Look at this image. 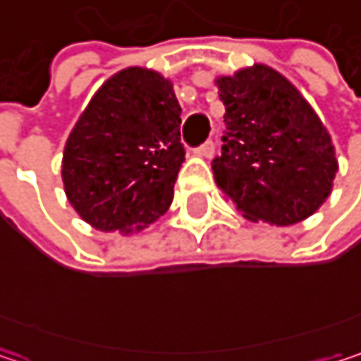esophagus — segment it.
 Instances as JSON below:
<instances>
[{"instance_id": "obj_1", "label": "esophagus", "mask_w": 361, "mask_h": 361, "mask_svg": "<svg viewBox=\"0 0 361 361\" xmlns=\"http://www.w3.org/2000/svg\"><path fill=\"white\" fill-rule=\"evenodd\" d=\"M194 152H196L198 157H202V159H211V157L215 154V144H213V142H204V144L198 146Z\"/></svg>"}]
</instances>
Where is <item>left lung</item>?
Masks as SVG:
<instances>
[{
  "mask_svg": "<svg viewBox=\"0 0 361 361\" xmlns=\"http://www.w3.org/2000/svg\"><path fill=\"white\" fill-rule=\"evenodd\" d=\"M226 106L221 157L213 176L249 221L293 226L332 192L336 152L324 123L301 92L267 64L215 79Z\"/></svg>",
  "mask_w": 361,
  "mask_h": 361,
  "instance_id": "8db88e82",
  "label": "left lung"
}]
</instances>
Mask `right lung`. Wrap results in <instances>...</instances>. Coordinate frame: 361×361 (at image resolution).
<instances>
[{
  "mask_svg": "<svg viewBox=\"0 0 361 361\" xmlns=\"http://www.w3.org/2000/svg\"><path fill=\"white\" fill-rule=\"evenodd\" d=\"M181 106L161 73L129 66L92 96L62 154V183L83 221L140 232L167 213L183 163Z\"/></svg>",
  "mask_w": 361,
  "mask_h": 361,
  "instance_id": "right-lung-1",
  "label": "right lung"
}]
</instances>
